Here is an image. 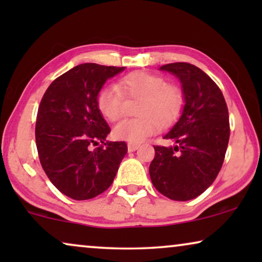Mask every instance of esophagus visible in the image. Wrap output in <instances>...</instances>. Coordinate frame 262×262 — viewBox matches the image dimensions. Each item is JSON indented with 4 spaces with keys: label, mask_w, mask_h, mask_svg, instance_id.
<instances>
[{
    "label": "esophagus",
    "mask_w": 262,
    "mask_h": 262,
    "mask_svg": "<svg viewBox=\"0 0 262 262\" xmlns=\"http://www.w3.org/2000/svg\"><path fill=\"white\" fill-rule=\"evenodd\" d=\"M138 146H139L138 143H127V150L130 152L135 151V150H137Z\"/></svg>",
    "instance_id": "esophagus-1"
}]
</instances>
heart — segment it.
<instances>
[{
	"label": "heart",
	"mask_w": 262,
	"mask_h": 262,
	"mask_svg": "<svg viewBox=\"0 0 262 262\" xmlns=\"http://www.w3.org/2000/svg\"><path fill=\"white\" fill-rule=\"evenodd\" d=\"M142 99L137 114L142 117L124 119L113 128L119 141L139 143L157 134L161 125L169 126L180 117L184 98L180 89L168 84L160 75L148 71H134L125 75L116 85H103L96 93L95 105L99 113L108 121L123 116L125 98Z\"/></svg>",
	"instance_id": "obj_1"
}]
</instances>
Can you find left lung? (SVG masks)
Wrapping results in <instances>:
<instances>
[{
    "mask_svg": "<svg viewBox=\"0 0 262 262\" xmlns=\"http://www.w3.org/2000/svg\"><path fill=\"white\" fill-rule=\"evenodd\" d=\"M161 70L180 78L185 107L180 119L164 136L177 145H154L149 174L161 194L186 202L205 192L223 166L230 137L228 106L212 78L193 64L170 63Z\"/></svg>",
    "mask_w": 262,
    "mask_h": 262,
    "instance_id": "left-lung-1",
    "label": "left lung"
}]
</instances>
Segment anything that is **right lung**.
Masks as SVG:
<instances>
[{
    "mask_svg": "<svg viewBox=\"0 0 262 262\" xmlns=\"http://www.w3.org/2000/svg\"><path fill=\"white\" fill-rule=\"evenodd\" d=\"M124 69L80 64L57 77L39 105L35 144L40 164L53 186L71 199L105 192L126 155L125 142H106L111 128L95 105L107 78ZM99 141L103 144L98 147Z\"/></svg>",
    "mask_w": 262,
    "mask_h": 262,
    "instance_id": "1",
    "label": "right lung"
}]
</instances>
